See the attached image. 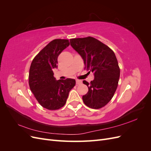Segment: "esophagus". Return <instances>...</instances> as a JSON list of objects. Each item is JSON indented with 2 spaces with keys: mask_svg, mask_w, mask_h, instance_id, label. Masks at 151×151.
I'll list each match as a JSON object with an SVG mask.
<instances>
[{
  "mask_svg": "<svg viewBox=\"0 0 151 151\" xmlns=\"http://www.w3.org/2000/svg\"><path fill=\"white\" fill-rule=\"evenodd\" d=\"M82 83H83V82H82V81H81V80H76V84L77 85L81 84Z\"/></svg>",
  "mask_w": 151,
  "mask_h": 151,
  "instance_id": "obj_1",
  "label": "esophagus"
}]
</instances>
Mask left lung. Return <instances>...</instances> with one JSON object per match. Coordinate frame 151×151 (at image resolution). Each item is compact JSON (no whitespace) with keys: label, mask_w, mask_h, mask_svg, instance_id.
<instances>
[{"label":"left lung","mask_w":151,"mask_h":151,"mask_svg":"<svg viewBox=\"0 0 151 151\" xmlns=\"http://www.w3.org/2000/svg\"><path fill=\"white\" fill-rule=\"evenodd\" d=\"M71 47L83 58L85 68L94 73V79L88 87V92L83 96L87 106L101 108L113 98L118 87L120 70L115 53L106 45L93 37L70 40Z\"/></svg>","instance_id":"obj_1"}]
</instances>
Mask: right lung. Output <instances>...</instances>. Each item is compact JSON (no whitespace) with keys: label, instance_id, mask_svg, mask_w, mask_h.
<instances>
[{"label":"right lung","instance_id":"obj_1","mask_svg":"<svg viewBox=\"0 0 151 151\" xmlns=\"http://www.w3.org/2000/svg\"><path fill=\"white\" fill-rule=\"evenodd\" d=\"M69 45L68 40H53L38 53L30 66V89L38 102L50 110L64 106L70 91L76 85L75 79L57 81L53 76L58 55Z\"/></svg>","mask_w":151,"mask_h":151}]
</instances>
